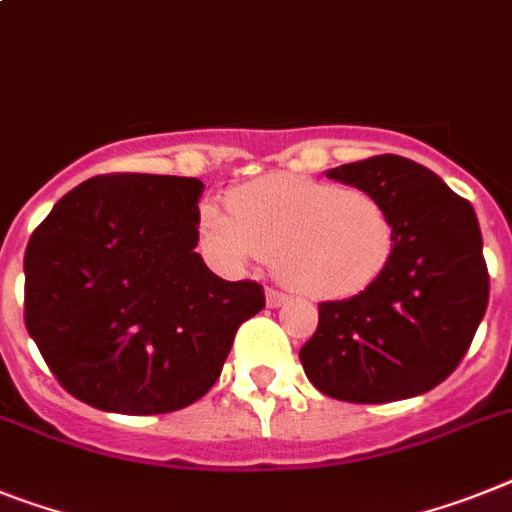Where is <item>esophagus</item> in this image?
<instances>
[{"mask_svg":"<svg viewBox=\"0 0 512 512\" xmlns=\"http://www.w3.org/2000/svg\"><path fill=\"white\" fill-rule=\"evenodd\" d=\"M287 303V295L280 293V290H274V287H266V306L269 308H280Z\"/></svg>","mask_w":512,"mask_h":512,"instance_id":"obj_1","label":"esophagus"}]
</instances>
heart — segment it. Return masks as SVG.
Wrapping results in <instances>:
<instances>
[{
	"instance_id": "heart-1",
	"label": "heart",
	"mask_w": 512,
	"mask_h": 512,
	"mask_svg": "<svg viewBox=\"0 0 512 512\" xmlns=\"http://www.w3.org/2000/svg\"><path fill=\"white\" fill-rule=\"evenodd\" d=\"M201 238L227 266L272 259L290 290L337 301L363 293L392 253L382 198L301 175H266L227 196V214L201 211Z\"/></svg>"
}]
</instances>
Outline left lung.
Masks as SVG:
<instances>
[{
  "instance_id": "left-lung-1",
  "label": "left lung",
  "mask_w": 512,
  "mask_h": 512,
  "mask_svg": "<svg viewBox=\"0 0 512 512\" xmlns=\"http://www.w3.org/2000/svg\"><path fill=\"white\" fill-rule=\"evenodd\" d=\"M327 177L382 198L392 253L363 293L319 306V327L298 353L303 371L316 390L348 403L424 395L453 374L487 311L474 206L395 154L342 164Z\"/></svg>"
}]
</instances>
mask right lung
Listing matches in <instances>:
<instances>
[{"mask_svg":"<svg viewBox=\"0 0 512 512\" xmlns=\"http://www.w3.org/2000/svg\"><path fill=\"white\" fill-rule=\"evenodd\" d=\"M196 177H91L49 211L25 248V327L73 398L154 416L214 387L264 287L227 282L198 246Z\"/></svg>","mask_w":512,"mask_h":512,"instance_id":"right-lung-1","label":"right lung"}]
</instances>
